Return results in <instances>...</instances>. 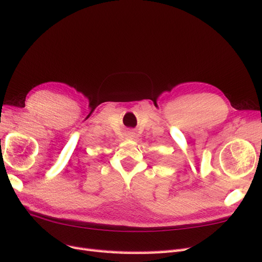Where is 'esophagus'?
Wrapping results in <instances>:
<instances>
[{"mask_svg":"<svg viewBox=\"0 0 262 262\" xmlns=\"http://www.w3.org/2000/svg\"><path fill=\"white\" fill-rule=\"evenodd\" d=\"M133 135H134V134H133V133H130V134H129V136H130V137H133Z\"/></svg>","mask_w":262,"mask_h":262,"instance_id":"34e87169","label":"esophagus"}]
</instances>
